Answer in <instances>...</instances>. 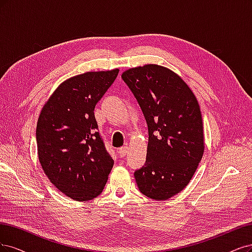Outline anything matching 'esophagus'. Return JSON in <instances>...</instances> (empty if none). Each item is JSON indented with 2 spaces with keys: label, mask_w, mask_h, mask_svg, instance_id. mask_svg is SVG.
<instances>
[{
  "label": "esophagus",
  "mask_w": 252,
  "mask_h": 252,
  "mask_svg": "<svg viewBox=\"0 0 252 252\" xmlns=\"http://www.w3.org/2000/svg\"><path fill=\"white\" fill-rule=\"evenodd\" d=\"M127 152H128V148H127V147L120 148V149L118 150V154H119L120 157H125V156L126 155V154H127Z\"/></svg>",
  "instance_id": "obj_1"
}]
</instances>
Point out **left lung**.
<instances>
[{
    "mask_svg": "<svg viewBox=\"0 0 252 252\" xmlns=\"http://www.w3.org/2000/svg\"><path fill=\"white\" fill-rule=\"evenodd\" d=\"M139 103L149 128L145 164L134 173L139 190L163 201L185 189L204 153L198 100L168 68L149 63L121 75Z\"/></svg>",
    "mask_w": 252,
    "mask_h": 252,
    "instance_id": "1",
    "label": "left lung"
}]
</instances>
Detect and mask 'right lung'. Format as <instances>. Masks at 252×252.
<instances>
[{
    "mask_svg": "<svg viewBox=\"0 0 252 252\" xmlns=\"http://www.w3.org/2000/svg\"><path fill=\"white\" fill-rule=\"evenodd\" d=\"M118 72H86L66 79L38 116L39 163L55 188L75 201H89L100 194L114 164L95 131L94 109Z\"/></svg>",
    "mask_w": 252,
    "mask_h": 252,
    "instance_id": "1",
    "label": "right lung"
}]
</instances>
